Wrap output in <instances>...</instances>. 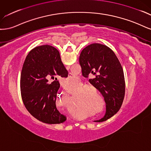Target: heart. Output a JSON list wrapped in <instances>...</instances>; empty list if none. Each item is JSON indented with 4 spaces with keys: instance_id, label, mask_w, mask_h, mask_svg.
Wrapping results in <instances>:
<instances>
[{
    "instance_id": "1",
    "label": "heart",
    "mask_w": 151,
    "mask_h": 151,
    "mask_svg": "<svg viewBox=\"0 0 151 151\" xmlns=\"http://www.w3.org/2000/svg\"><path fill=\"white\" fill-rule=\"evenodd\" d=\"M66 81H68V83L66 85V88H68L69 87H73L75 86H78L80 85V80H79L78 78L76 76H73V77H71V78H68L66 79ZM86 92H89V90H85L83 91V93H86ZM85 96V99L87 100V95L86 94H85L84 95Z\"/></svg>"
}]
</instances>
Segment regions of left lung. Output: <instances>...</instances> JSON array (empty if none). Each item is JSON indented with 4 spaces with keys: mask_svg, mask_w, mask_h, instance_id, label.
<instances>
[{
    "mask_svg": "<svg viewBox=\"0 0 151 151\" xmlns=\"http://www.w3.org/2000/svg\"><path fill=\"white\" fill-rule=\"evenodd\" d=\"M82 75L88 77L90 83L104 97L106 105L105 115L96 122L111 117L120 109L125 96V78L122 67L114 52L110 47L93 43L82 50L79 58Z\"/></svg>",
    "mask_w": 151,
    "mask_h": 151,
    "instance_id": "obj_1",
    "label": "left lung"
}]
</instances>
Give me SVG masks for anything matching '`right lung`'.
I'll return each instance as SVG.
<instances>
[{"label": "right lung", "instance_id": "right-lung-1", "mask_svg": "<svg viewBox=\"0 0 151 151\" xmlns=\"http://www.w3.org/2000/svg\"><path fill=\"white\" fill-rule=\"evenodd\" d=\"M68 75L55 47L42 45L29 52L21 71V93L24 105L34 117L49 124L66 120L58 110L56 100L60 86L58 78Z\"/></svg>", "mask_w": 151, "mask_h": 151}]
</instances>
